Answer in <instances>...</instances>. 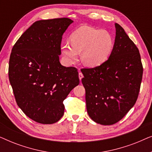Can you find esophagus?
<instances>
[{"label":"esophagus","instance_id":"34e87169","mask_svg":"<svg viewBox=\"0 0 152 152\" xmlns=\"http://www.w3.org/2000/svg\"><path fill=\"white\" fill-rule=\"evenodd\" d=\"M84 77V75H83V74L82 73V72H79V78H80V80L81 81L82 80V79Z\"/></svg>","mask_w":152,"mask_h":152}]
</instances>
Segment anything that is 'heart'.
I'll return each instance as SVG.
<instances>
[{"label":"heart","mask_w":152,"mask_h":152,"mask_svg":"<svg viewBox=\"0 0 152 152\" xmlns=\"http://www.w3.org/2000/svg\"><path fill=\"white\" fill-rule=\"evenodd\" d=\"M70 43L61 45V51L66 63L71 64L77 60L79 53L84 65L97 67L107 61L113 48V39L106 30L84 26L70 35Z\"/></svg>","instance_id":"heart-1"}]
</instances>
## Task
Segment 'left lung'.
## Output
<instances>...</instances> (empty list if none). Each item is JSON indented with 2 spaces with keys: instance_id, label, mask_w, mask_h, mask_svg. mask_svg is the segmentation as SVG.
Wrapping results in <instances>:
<instances>
[{
  "instance_id": "1",
  "label": "left lung",
  "mask_w": 152,
  "mask_h": 152,
  "mask_svg": "<svg viewBox=\"0 0 152 152\" xmlns=\"http://www.w3.org/2000/svg\"><path fill=\"white\" fill-rule=\"evenodd\" d=\"M115 27V43L109 59L97 67L81 70L87 112L102 125L120 121L134 107L142 78L138 48L119 24Z\"/></svg>"
}]
</instances>
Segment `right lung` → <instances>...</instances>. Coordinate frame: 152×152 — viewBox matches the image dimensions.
Listing matches in <instances>:
<instances>
[{"label":"right lung","instance_id":"add662e5","mask_svg":"<svg viewBox=\"0 0 152 152\" xmlns=\"http://www.w3.org/2000/svg\"><path fill=\"white\" fill-rule=\"evenodd\" d=\"M72 22L68 18L34 22L12 48L9 80L16 102L39 123L59 121L64 100L80 83L77 68L59 62L62 36Z\"/></svg>","mask_w":152,"mask_h":152}]
</instances>
